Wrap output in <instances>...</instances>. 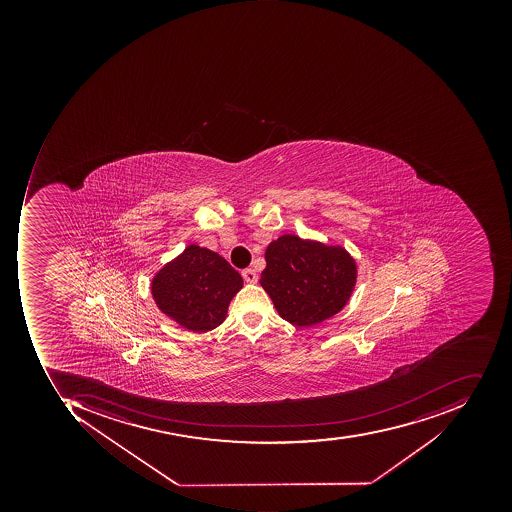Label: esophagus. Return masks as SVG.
Masks as SVG:
<instances>
[{"mask_svg": "<svg viewBox=\"0 0 512 512\" xmlns=\"http://www.w3.org/2000/svg\"><path fill=\"white\" fill-rule=\"evenodd\" d=\"M241 275H243V280L246 281V283H257L258 275L254 269H243Z\"/></svg>", "mask_w": 512, "mask_h": 512, "instance_id": "34e87169", "label": "esophagus"}]
</instances>
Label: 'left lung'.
<instances>
[{"instance_id": "8db88e82", "label": "left lung", "mask_w": 512, "mask_h": 512, "mask_svg": "<svg viewBox=\"0 0 512 512\" xmlns=\"http://www.w3.org/2000/svg\"><path fill=\"white\" fill-rule=\"evenodd\" d=\"M260 283L281 318L314 326L343 309L355 284V263L343 249L283 235L266 249Z\"/></svg>"}]
</instances>
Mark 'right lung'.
<instances>
[{"instance_id": "right-lung-1", "label": "right lung", "mask_w": 512, "mask_h": 512, "mask_svg": "<svg viewBox=\"0 0 512 512\" xmlns=\"http://www.w3.org/2000/svg\"><path fill=\"white\" fill-rule=\"evenodd\" d=\"M243 278L228 261L191 244L152 281L158 308L184 328L208 332L223 323Z\"/></svg>"}]
</instances>
